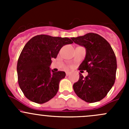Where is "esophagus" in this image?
<instances>
[{"label": "esophagus", "mask_w": 129, "mask_h": 129, "mask_svg": "<svg viewBox=\"0 0 129 129\" xmlns=\"http://www.w3.org/2000/svg\"><path fill=\"white\" fill-rule=\"evenodd\" d=\"M66 75H69L70 74L69 71H66Z\"/></svg>", "instance_id": "obj_1"}]
</instances>
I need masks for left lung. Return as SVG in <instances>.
Returning a JSON list of instances; mask_svg holds the SVG:
<instances>
[{
  "label": "left lung",
  "instance_id": "obj_1",
  "mask_svg": "<svg viewBox=\"0 0 129 129\" xmlns=\"http://www.w3.org/2000/svg\"><path fill=\"white\" fill-rule=\"evenodd\" d=\"M74 43L84 47L86 55L79 69L86 71L88 75L81 74L73 85L77 95L89 103L101 101L114 85L117 71V60L110 44L97 34L88 33L71 38Z\"/></svg>",
  "mask_w": 129,
  "mask_h": 129
}]
</instances>
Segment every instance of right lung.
Listing matches in <instances>:
<instances>
[{"mask_svg":"<svg viewBox=\"0 0 129 129\" xmlns=\"http://www.w3.org/2000/svg\"><path fill=\"white\" fill-rule=\"evenodd\" d=\"M72 43L67 37L38 35L25 45L18 59L17 71L19 87L28 100L44 104L57 94L66 73L51 71V58H56L63 45Z\"/></svg>","mask_w":129,"mask_h":129,"instance_id":"right-lung-1","label":"right lung"}]
</instances>
